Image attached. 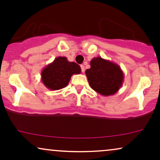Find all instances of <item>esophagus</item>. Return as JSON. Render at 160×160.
Returning a JSON list of instances; mask_svg holds the SVG:
<instances>
[{
    "instance_id": "34e87169",
    "label": "esophagus",
    "mask_w": 160,
    "mask_h": 160,
    "mask_svg": "<svg viewBox=\"0 0 160 160\" xmlns=\"http://www.w3.org/2000/svg\"><path fill=\"white\" fill-rule=\"evenodd\" d=\"M80 68H81V71H82V72H83L85 71V67H84V65H83V64H82V65H80Z\"/></svg>"
}]
</instances>
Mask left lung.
Masks as SVG:
<instances>
[{
    "mask_svg": "<svg viewBox=\"0 0 160 160\" xmlns=\"http://www.w3.org/2000/svg\"><path fill=\"white\" fill-rule=\"evenodd\" d=\"M86 76L91 88L105 96L116 93L124 82V73L120 66L101 57L91 60Z\"/></svg>",
    "mask_w": 160,
    "mask_h": 160,
    "instance_id": "1",
    "label": "left lung"
}]
</instances>
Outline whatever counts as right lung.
I'll list each match as a JSON object with an SVG mask.
<instances>
[{
    "label": "right lung",
    "mask_w": 160,
    "mask_h": 160,
    "mask_svg": "<svg viewBox=\"0 0 160 160\" xmlns=\"http://www.w3.org/2000/svg\"><path fill=\"white\" fill-rule=\"evenodd\" d=\"M81 68L66 57H58L41 72V78L45 87L51 90H58L68 86L73 74H80Z\"/></svg>",
    "instance_id": "1"
}]
</instances>
